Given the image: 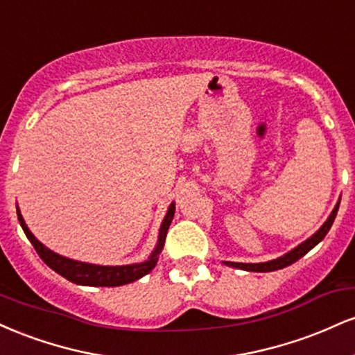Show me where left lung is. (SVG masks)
<instances>
[{
  "instance_id": "1",
  "label": "left lung",
  "mask_w": 355,
  "mask_h": 355,
  "mask_svg": "<svg viewBox=\"0 0 355 355\" xmlns=\"http://www.w3.org/2000/svg\"><path fill=\"white\" fill-rule=\"evenodd\" d=\"M339 205H340V198L337 200L336 207H334V210L331 211V215H329V218L324 222V225H322L320 229L312 235V237L304 240L302 243H299L295 248H292L291 252H287V254H284L282 257H277L274 260H268V262H259V263H242V262H223V263L229 267L240 268V270H247V272H274V270H280V268L287 266H292V263L297 262V260L302 259L309 250H312L317 243L324 240L325 235H327V232L331 230L334 220H336Z\"/></svg>"
}]
</instances>
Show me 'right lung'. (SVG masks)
<instances>
[{"mask_svg":"<svg viewBox=\"0 0 355 355\" xmlns=\"http://www.w3.org/2000/svg\"><path fill=\"white\" fill-rule=\"evenodd\" d=\"M16 214H18L19 225H21L23 232L26 234L28 240L33 243L35 250L38 252L40 257H42L43 262L50 268H53L56 274H60L67 280H70V282L78 285H89V287H118V285L135 282V280L141 279L144 275L150 274V272L153 270V267L157 266L158 255L162 254L165 245L166 230H168L170 223H172L173 220L175 203H170L168 210H166L164 222H162L160 230H158L157 245H155L153 252L150 254L148 259H146L145 262L128 263V266H96V263L80 262V260H73L68 259V257L56 254V252L50 250L46 245H43V243L31 234V230L28 229L26 222H24L18 207H16Z\"/></svg>","mask_w":355,"mask_h":355,"instance_id":"1","label":"right lung"}]
</instances>
